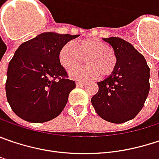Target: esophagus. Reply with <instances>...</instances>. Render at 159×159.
Masks as SVG:
<instances>
[{
    "label": "esophagus",
    "instance_id": "1",
    "mask_svg": "<svg viewBox=\"0 0 159 159\" xmlns=\"http://www.w3.org/2000/svg\"><path fill=\"white\" fill-rule=\"evenodd\" d=\"M84 84H85L84 82H82V81H77V82H76V85H77V86H83V85H84Z\"/></svg>",
    "mask_w": 159,
    "mask_h": 159
}]
</instances>
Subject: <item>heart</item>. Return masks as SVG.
Listing matches in <instances>:
<instances>
[{
  "instance_id": "heart-1",
  "label": "heart",
  "mask_w": 159,
  "mask_h": 159,
  "mask_svg": "<svg viewBox=\"0 0 159 159\" xmlns=\"http://www.w3.org/2000/svg\"><path fill=\"white\" fill-rule=\"evenodd\" d=\"M85 58L86 66L70 72L75 79H94L101 75L103 77L111 75L117 67L118 58L107 43L97 38L79 40L75 44L66 43L59 50L58 59L64 68L71 70L83 63Z\"/></svg>"
}]
</instances>
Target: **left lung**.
<instances>
[{
    "label": "left lung",
    "mask_w": 159,
    "mask_h": 159,
    "mask_svg": "<svg viewBox=\"0 0 159 159\" xmlns=\"http://www.w3.org/2000/svg\"><path fill=\"white\" fill-rule=\"evenodd\" d=\"M102 39L112 47L118 65L109 77L97 83L98 92L91 102L101 118L123 123L134 119L144 106L150 88V69L131 44L115 37Z\"/></svg>",
    "instance_id": "8db88e82"
}]
</instances>
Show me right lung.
Returning a JSON list of instances; mask_svg holds the SVG:
<instances>
[{"label":"right lung","instance_id":"add662e5","mask_svg":"<svg viewBox=\"0 0 159 159\" xmlns=\"http://www.w3.org/2000/svg\"><path fill=\"white\" fill-rule=\"evenodd\" d=\"M79 35L45 32L22 43L10 61L5 84L7 101L29 122H46L66 106L75 82L58 59L60 48Z\"/></svg>","mask_w":159,"mask_h":159}]
</instances>
